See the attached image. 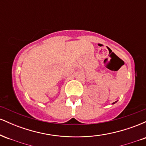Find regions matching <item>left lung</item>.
Returning a JSON list of instances; mask_svg holds the SVG:
<instances>
[{"mask_svg": "<svg viewBox=\"0 0 146 146\" xmlns=\"http://www.w3.org/2000/svg\"><path fill=\"white\" fill-rule=\"evenodd\" d=\"M116 102H114V103H113V104H115V103H116Z\"/></svg>", "mask_w": 146, "mask_h": 146, "instance_id": "obj_1", "label": "left lung"}]
</instances>
